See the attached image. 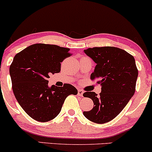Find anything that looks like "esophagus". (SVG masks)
<instances>
[{
  "label": "esophagus",
  "instance_id": "1",
  "mask_svg": "<svg viewBox=\"0 0 152 152\" xmlns=\"http://www.w3.org/2000/svg\"><path fill=\"white\" fill-rule=\"evenodd\" d=\"M83 91L81 89H79L78 91V96H83Z\"/></svg>",
  "mask_w": 152,
  "mask_h": 152
}]
</instances>
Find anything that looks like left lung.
I'll list each match as a JSON object with an SVG mask.
<instances>
[{"label":"left lung","mask_w":152,"mask_h":152,"mask_svg":"<svg viewBox=\"0 0 152 152\" xmlns=\"http://www.w3.org/2000/svg\"><path fill=\"white\" fill-rule=\"evenodd\" d=\"M84 53L96 64L91 79L97 80L102 92L99 96L83 93L94 102L93 109L83 111V115L94 123H106L120 114L134 94L138 76L135 59L126 50L113 46L88 48Z\"/></svg>","instance_id":"1"}]
</instances>
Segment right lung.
<instances>
[{"mask_svg": "<svg viewBox=\"0 0 152 152\" xmlns=\"http://www.w3.org/2000/svg\"><path fill=\"white\" fill-rule=\"evenodd\" d=\"M69 48L56 45L36 43L15 56L10 66L12 88L26 113L40 122L58 116L68 96L78 91L69 83L48 86L49 74L61 71V63L71 56Z\"/></svg>", "mask_w": 152, "mask_h": 152, "instance_id": "obj_1", "label": "right lung"}]
</instances>
